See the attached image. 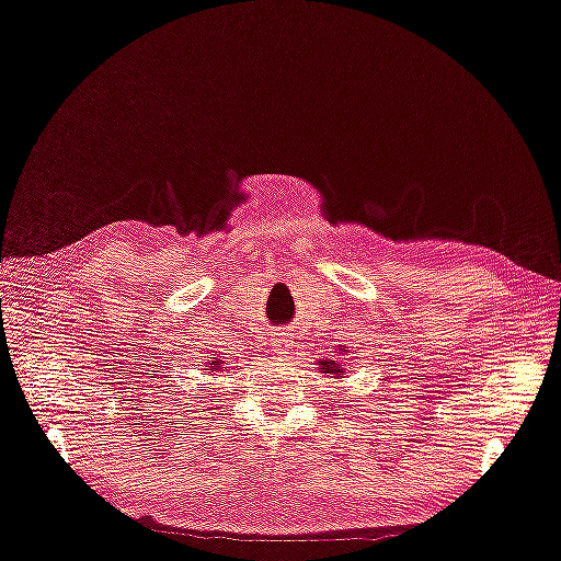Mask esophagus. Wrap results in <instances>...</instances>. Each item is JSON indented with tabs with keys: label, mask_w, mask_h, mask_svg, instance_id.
Masks as SVG:
<instances>
[{
	"label": "esophagus",
	"mask_w": 561,
	"mask_h": 561,
	"mask_svg": "<svg viewBox=\"0 0 561 561\" xmlns=\"http://www.w3.org/2000/svg\"><path fill=\"white\" fill-rule=\"evenodd\" d=\"M290 342H293V339L285 330H276V332H271V336H268V346L274 353H285L287 348H290Z\"/></svg>",
	"instance_id": "esophagus-1"
}]
</instances>
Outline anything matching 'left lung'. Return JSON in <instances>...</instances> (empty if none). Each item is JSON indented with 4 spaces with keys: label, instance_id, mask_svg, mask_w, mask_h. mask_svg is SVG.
<instances>
[{
    "label": "left lung",
    "instance_id": "1",
    "mask_svg": "<svg viewBox=\"0 0 561 561\" xmlns=\"http://www.w3.org/2000/svg\"><path fill=\"white\" fill-rule=\"evenodd\" d=\"M332 367H334V371H339V369H336V360H332L330 365H328V363H322V369H332Z\"/></svg>",
    "mask_w": 561,
    "mask_h": 561
}]
</instances>
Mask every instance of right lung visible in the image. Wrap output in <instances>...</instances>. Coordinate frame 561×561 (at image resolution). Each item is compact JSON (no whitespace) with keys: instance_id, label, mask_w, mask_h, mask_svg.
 <instances>
[{"instance_id":"add662e5","label":"right lung","mask_w":561,"mask_h":561,"mask_svg":"<svg viewBox=\"0 0 561 561\" xmlns=\"http://www.w3.org/2000/svg\"><path fill=\"white\" fill-rule=\"evenodd\" d=\"M210 365H213V369H219V367H217V365H219V360H213Z\"/></svg>"}]
</instances>
